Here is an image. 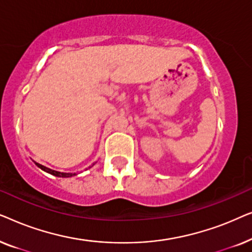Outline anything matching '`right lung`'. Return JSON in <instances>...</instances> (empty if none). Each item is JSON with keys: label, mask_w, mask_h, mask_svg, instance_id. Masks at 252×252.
Wrapping results in <instances>:
<instances>
[{"label": "right lung", "mask_w": 252, "mask_h": 252, "mask_svg": "<svg viewBox=\"0 0 252 252\" xmlns=\"http://www.w3.org/2000/svg\"><path fill=\"white\" fill-rule=\"evenodd\" d=\"M34 164H35L39 168H41V170H42V171L47 172V173H49V174H53V175H55V177H58V178H71V177H74V175L78 174V173H65V172H58V171L51 170V168H48L46 166H43V165L36 163V161H34ZM94 165H95V163L93 164L92 166H94ZM92 166H89L88 168H91ZM88 168H86V170H88Z\"/></svg>", "instance_id": "add662e5"}]
</instances>
